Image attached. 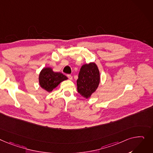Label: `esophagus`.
<instances>
[{"instance_id": "1", "label": "esophagus", "mask_w": 153, "mask_h": 153, "mask_svg": "<svg viewBox=\"0 0 153 153\" xmlns=\"http://www.w3.org/2000/svg\"><path fill=\"white\" fill-rule=\"evenodd\" d=\"M67 76H68V77L69 78V79H70V80H73V77H72V76H71V75L68 74Z\"/></svg>"}]
</instances>
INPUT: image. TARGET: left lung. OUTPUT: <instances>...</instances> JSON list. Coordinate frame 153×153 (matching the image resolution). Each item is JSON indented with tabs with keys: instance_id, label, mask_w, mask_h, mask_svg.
I'll return each instance as SVG.
<instances>
[{
	"instance_id": "obj_1",
	"label": "left lung",
	"mask_w": 153,
	"mask_h": 153,
	"mask_svg": "<svg viewBox=\"0 0 153 153\" xmlns=\"http://www.w3.org/2000/svg\"><path fill=\"white\" fill-rule=\"evenodd\" d=\"M100 81V71L97 65L95 63L84 65L77 80L78 92L85 98H90L97 89Z\"/></svg>"
}]
</instances>
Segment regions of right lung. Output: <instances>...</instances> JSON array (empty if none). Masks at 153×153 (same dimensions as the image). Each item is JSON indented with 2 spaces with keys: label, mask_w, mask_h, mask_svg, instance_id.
Masks as SVG:
<instances>
[{
  "label": "right lung",
  "mask_w": 153,
  "mask_h": 153,
  "mask_svg": "<svg viewBox=\"0 0 153 153\" xmlns=\"http://www.w3.org/2000/svg\"><path fill=\"white\" fill-rule=\"evenodd\" d=\"M68 77L61 73H55L51 68H44L40 71L39 76L40 86L48 92L52 91Z\"/></svg>",
  "instance_id": "1"
}]
</instances>
